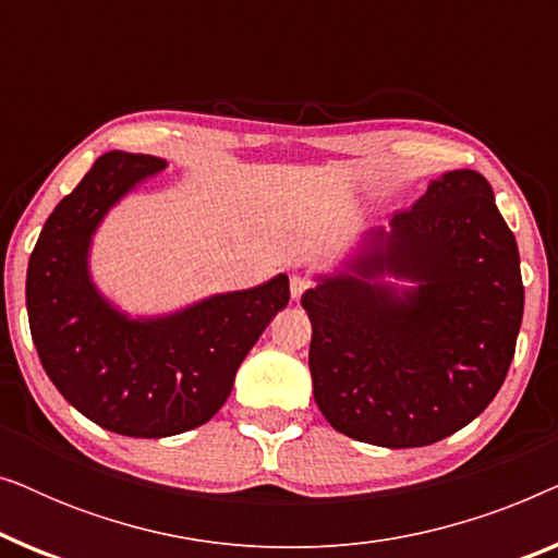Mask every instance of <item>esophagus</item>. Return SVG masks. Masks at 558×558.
<instances>
[{
    "instance_id": "1",
    "label": "esophagus",
    "mask_w": 558,
    "mask_h": 558,
    "mask_svg": "<svg viewBox=\"0 0 558 558\" xmlns=\"http://www.w3.org/2000/svg\"><path fill=\"white\" fill-rule=\"evenodd\" d=\"M310 287H312V279L302 277V274H292V279H289V292H292V300H300V296L307 292Z\"/></svg>"
}]
</instances>
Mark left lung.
I'll return each mask as SVG.
<instances>
[{"label":"left lung","mask_w":558,"mask_h":558,"mask_svg":"<svg viewBox=\"0 0 558 558\" xmlns=\"http://www.w3.org/2000/svg\"><path fill=\"white\" fill-rule=\"evenodd\" d=\"M315 279L302 296L312 393L332 429L388 449L434 445L500 391L523 279L515 235L480 172L432 180L388 231L371 228L338 271Z\"/></svg>","instance_id":"left-lung-1"}]
</instances>
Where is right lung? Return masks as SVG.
Here are the masks:
<instances>
[{
    "mask_svg": "<svg viewBox=\"0 0 558 558\" xmlns=\"http://www.w3.org/2000/svg\"><path fill=\"white\" fill-rule=\"evenodd\" d=\"M167 159L106 151L45 220L27 266L29 332L48 378L90 422L124 437L195 429L231 396L235 371L289 302V277L132 317L90 277V246L113 205Z\"/></svg>",
    "mask_w": 558,
    "mask_h": 558,
    "instance_id": "right-lung-1",
    "label": "right lung"
}]
</instances>
